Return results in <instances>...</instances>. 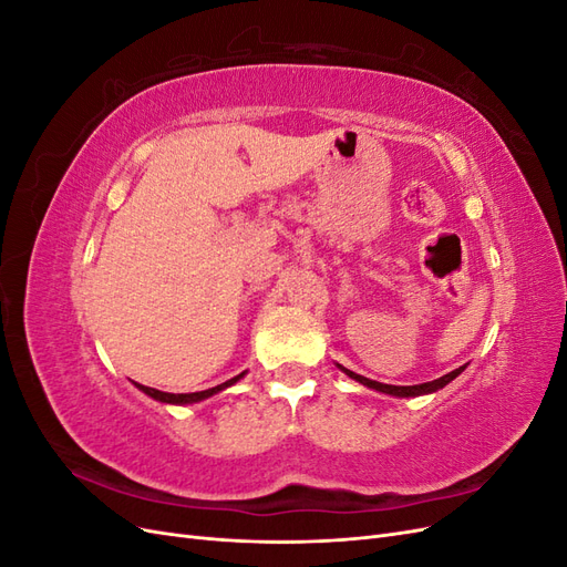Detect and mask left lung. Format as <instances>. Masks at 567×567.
Returning <instances> with one entry per match:
<instances>
[{"mask_svg": "<svg viewBox=\"0 0 567 567\" xmlns=\"http://www.w3.org/2000/svg\"><path fill=\"white\" fill-rule=\"evenodd\" d=\"M338 369H340L342 373H346V375H350L352 381L362 383V385H367V388H371V390H379V392L392 394V398H419V394H431V392L442 390L444 385L452 383V381L456 379V375H458L463 369H466V367H458V369H454V371H450V373L440 375V379H435V381L419 383V385H385V383H379V381L364 379V375H359V373H354V371H350V369H346V367H340V364H338Z\"/></svg>", "mask_w": 567, "mask_h": 567, "instance_id": "8db88e82", "label": "left lung"}]
</instances>
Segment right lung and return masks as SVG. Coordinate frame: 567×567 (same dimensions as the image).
I'll return each mask as SVG.
<instances>
[{"mask_svg": "<svg viewBox=\"0 0 567 567\" xmlns=\"http://www.w3.org/2000/svg\"><path fill=\"white\" fill-rule=\"evenodd\" d=\"M244 375H246V371H244V373H238V375H234L231 381L221 383V385H215V388H208V390H200V392H184V394L163 392V390H156V388H146V385H142V383H134V385L140 388L144 394H148V398H153L156 402H163V404H196V402H203V400L213 398V394H217V392H221V390L231 388L234 383L241 381Z\"/></svg>", "mask_w": 567, "mask_h": 567, "instance_id": "1", "label": "right lung"}]
</instances>
